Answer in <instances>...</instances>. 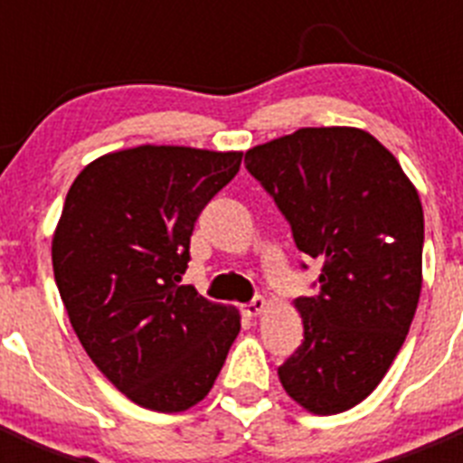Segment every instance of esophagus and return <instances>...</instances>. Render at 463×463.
Masks as SVG:
<instances>
[{"mask_svg":"<svg viewBox=\"0 0 463 463\" xmlns=\"http://www.w3.org/2000/svg\"><path fill=\"white\" fill-rule=\"evenodd\" d=\"M264 308H267V301H264L261 297H255L252 301H248V304L243 306V315H248V317H257Z\"/></svg>","mask_w":463,"mask_h":463,"instance_id":"obj_1","label":"esophagus"}]
</instances>
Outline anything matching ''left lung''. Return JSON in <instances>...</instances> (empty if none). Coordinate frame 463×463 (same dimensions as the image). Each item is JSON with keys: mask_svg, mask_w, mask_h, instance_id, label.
<instances>
[{"mask_svg": "<svg viewBox=\"0 0 463 463\" xmlns=\"http://www.w3.org/2000/svg\"><path fill=\"white\" fill-rule=\"evenodd\" d=\"M297 248L322 261L298 297L304 343L278 369L315 415L357 406L401 350L422 289L424 213L394 155L353 127H306L245 153ZM306 269V264H301Z\"/></svg>", "mask_w": 463, "mask_h": 463, "instance_id": "left-lung-1", "label": "left lung"}]
</instances>
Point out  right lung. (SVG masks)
Here are the masks:
<instances>
[{
	"mask_svg": "<svg viewBox=\"0 0 463 463\" xmlns=\"http://www.w3.org/2000/svg\"><path fill=\"white\" fill-rule=\"evenodd\" d=\"M243 153L138 146L94 159L73 181L52 271L73 331L134 403L181 412L211 392L239 336L234 310L181 285L202 208Z\"/></svg>",
	"mask_w": 463,
	"mask_h": 463,
	"instance_id": "right-lung-1",
	"label": "right lung"
}]
</instances>
